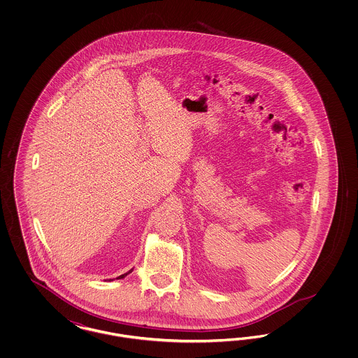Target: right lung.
Segmentation results:
<instances>
[{"mask_svg":"<svg viewBox=\"0 0 358 358\" xmlns=\"http://www.w3.org/2000/svg\"><path fill=\"white\" fill-rule=\"evenodd\" d=\"M126 275H127V273H124V275H120V278H118V279H122V278H124V276H126Z\"/></svg>","mask_w":358,"mask_h":358,"instance_id":"right-lung-1","label":"right lung"}]
</instances>
